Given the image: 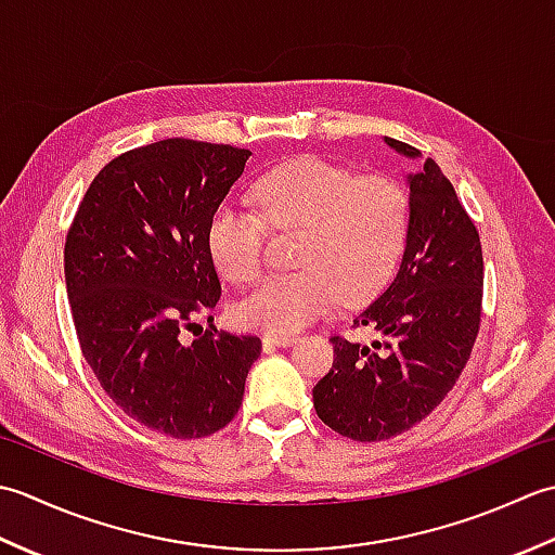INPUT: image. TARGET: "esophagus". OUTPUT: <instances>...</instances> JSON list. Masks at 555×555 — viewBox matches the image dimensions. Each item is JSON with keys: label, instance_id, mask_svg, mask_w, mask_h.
I'll return each mask as SVG.
<instances>
[{"label": "esophagus", "instance_id": "esophagus-1", "mask_svg": "<svg viewBox=\"0 0 555 555\" xmlns=\"http://www.w3.org/2000/svg\"><path fill=\"white\" fill-rule=\"evenodd\" d=\"M264 346H276V348H288L293 344H298L296 336H281V334H267L262 338Z\"/></svg>", "mask_w": 555, "mask_h": 555}]
</instances>
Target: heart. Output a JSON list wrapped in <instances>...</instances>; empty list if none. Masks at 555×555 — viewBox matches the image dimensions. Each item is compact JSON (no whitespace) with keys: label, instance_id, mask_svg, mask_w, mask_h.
Segmentation results:
<instances>
[{"label":"heart","instance_id":"b5f03b06","mask_svg":"<svg viewBox=\"0 0 555 555\" xmlns=\"http://www.w3.org/2000/svg\"><path fill=\"white\" fill-rule=\"evenodd\" d=\"M257 211L223 203L207 227V250L231 284H253L267 259V223L300 231V271L269 276L235 305V322L269 334H296L338 300L356 305L391 279L408 238V195L384 176H358L322 157L279 164L255 183Z\"/></svg>","mask_w":555,"mask_h":555}]
</instances>
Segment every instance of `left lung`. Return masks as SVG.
I'll list each match as a JSON object with an SVG mask.
<instances>
[{
    "label": "left lung",
    "mask_w": 555,
    "mask_h": 555,
    "mask_svg": "<svg viewBox=\"0 0 555 555\" xmlns=\"http://www.w3.org/2000/svg\"><path fill=\"white\" fill-rule=\"evenodd\" d=\"M384 143L420 157L400 140ZM405 181L410 221L398 274L352 320L379 338L360 346L334 336V367L312 391L320 420L356 441L391 439L427 417L455 386L479 332L485 259L475 223L434 159Z\"/></svg>",
    "instance_id": "obj_1"
}]
</instances>
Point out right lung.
<instances>
[{"label":"right lung","mask_w":555,"mask_h":555,"mask_svg":"<svg viewBox=\"0 0 555 555\" xmlns=\"http://www.w3.org/2000/svg\"><path fill=\"white\" fill-rule=\"evenodd\" d=\"M250 155L185 138L126 152L95 176L66 235L82 356L128 417L173 439L227 427L262 350L217 328L181 340L221 296L207 227Z\"/></svg>","instance_id":"obj_1"}]
</instances>
